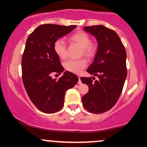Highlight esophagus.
<instances>
[{"instance_id":"1","label":"esophagus","mask_w":147,"mask_h":147,"mask_svg":"<svg viewBox=\"0 0 147 147\" xmlns=\"http://www.w3.org/2000/svg\"><path fill=\"white\" fill-rule=\"evenodd\" d=\"M78 84H82V81H81V77H79V82H78Z\"/></svg>"}]
</instances>
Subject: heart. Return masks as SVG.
Here are the masks:
<instances>
[{"mask_svg":"<svg viewBox=\"0 0 147 147\" xmlns=\"http://www.w3.org/2000/svg\"><path fill=\"white\" fill-rule=\"evenodd\" d=\"M68 40L73 43H77L82 48L81 53L87 57L93 56L95 52V46L91 43V39L89 35L84 32L79 31L72 34L68 36ZM53 48L57 56L61 59L66 57V45L65 41L61 38L56 40L54 43ZM87 62L84 59L78 60L70 59L64 63V67L68 71L73 73L79 74L86 66Z\"/></svg>","mask_w":147,"mask_h":147,"instance_id":"b5f03b06","label":"heart"}]
</instances>
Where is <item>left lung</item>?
Listing matches in <instances>:
<instances>
[{
    "label": "left lung",
    "mask_w": 147,
    "mask_h": 147,
    "mask_svg": "<svg viewBox=\"0 0 147 147\" xmlns=\"http://www.w3.org/2000/svg\"><path fill=\"white\" fill-rule=\"evenodd\" d=\"M84 30L95 36L98 43L87 72L99 79L93 82L94 77H81L82 83L89 88L82 97V104L89 112L102 113L113 107L122 93L127 75L126 50L114 30L104 25L84 27Z\"/></svg>",
    "instance_id": "obj_1"
}]
</instances>
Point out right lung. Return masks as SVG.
Wrapping results in <instances>:
<instances>
[{
  "instance_id": "right-lung-1",
  "label": "right lung",
  "mask_w": 147,
  "mask_h": 147,
  "mask_svg": "<svg viewBox=\"0 0 147 147\" xmlns=\"http://www.w3.org/2000/svg\"><path fill=\"white\" fill-rule=\"evenodd\" d=\"M76 27L41 25L30 34L25 43L21 61L23 84L32 102L45 113L60 111L66 90L78 82L77 76L69 71L64 72L58 80L51 77L54 72L60 75L64 70L54 50V43Z\"/></svg>"
}]
</instances>
